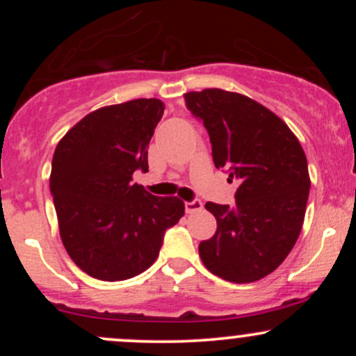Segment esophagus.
I'll return each instance as SVG.
<instances>
[{
	"label": "esophagus",
	"instance_id": "34e87169",
	"mask_svg": "<svg viewBox=\"0 0 356 356\" xmlns=\"http://www.w3.org/2000/svg\"><path fill=\"white\" fill-rule=\"evenodd\" d=\"M184 206H186L187 214H191V212H195V211H201L202 209V201H201V199H192V201L184 202Z\"/></svg>",
	"mask_w": 356,
	"mask_h": 356
}]
</instances>
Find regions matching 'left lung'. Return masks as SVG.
Instances as JSON below:
<instances>
[{
    "label": "left lung",
    "instance_id": "1",
    "mask_svg": "<svg viewBox=\"0 0 356 356\" xmlns=\"http://www.w3.org/2000/svg\"><path fill=\"white\" fill-rule=\"evenodd\" d=\"M209 134L212 159L239 182L236 202H207L218 231L199 244L212 275L252 283L280 266L303 226L309 194L306 155L295 134L257 102L219 88L186 93Z\"/></svg>",
    "mask_w": 356,
    "mask_h": 356
}]
</instances>
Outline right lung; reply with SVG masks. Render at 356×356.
I'll return each instance as SVG.
<instances>
[{"label": "right lung", "mask_w": 356, "mask_h": 356, "mask_svg": "<svg viewBox=\"0 0 356 356\" xmlns=\"http://www.w3.org/2000/svg\"><path fill=\"white\" fill-rule=\"evenodd\" d=\"M165 105L138 99L88 113L56 145L50 192L73 263L102 281H124L152 266L165 231L184 216L177 197L132 182L147 172V150Z\"/></svg>", "instance_id": "obj_1"}]
</instances>
